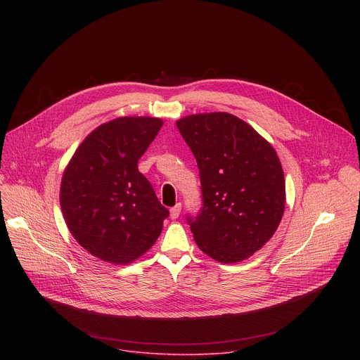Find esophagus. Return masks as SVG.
Listing matches in <instances>:
<instances>
[{
  "label": "esophagus",
  "instance_id": "esophagus-1",
  "mask_svg": "<svg viewBox=\"0 0 360 360\" xmlns=\"http://www.w3.org/2000/svg\"><path fill=\"white\" fill-rule=\"evenodd\" d=\"M181 203H176L175 207H172L171 208V219H176L178 217H179V214H181Z\"/></svg>",
  "mask_w": 360,
  "mask_h": 360
}]
</instances>
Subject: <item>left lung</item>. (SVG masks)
I'll return each mask as SVG.
<instances>
[{
    "mask_svg": "<svg viewBox=\"0 0 360 360\" xmlns=\"http://www.w3.org/2000/svg\"><path fill=\"white\" fill-rule=\"evenodd\" d=\"M199 169L202 207L186 221L200 250L240 262L275 233L285 210V176L275 149L242 120L196 114L176 122Z\"/></svg>",
    "mask_w": 360,
    "mask_h": 360,
    "instance_id": "left-lung-1",
    "label": "left lung"
}]
</instances>
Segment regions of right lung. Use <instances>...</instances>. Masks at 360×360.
I'll return each mask as SVG.
<instances>
[{"label": "right lung", "instance_id": "1", "mask_svg": "<svg viewBox=\"0 0 360 360\" xmlns=\"http://www.w3.org/2000/svg\"><path fill=\"white\" fill-rule=\"evenodd\" d=\"M162 127L160 118L122 117L92 131L75 150L61 182L67 226L96 258L125 265L161 235L169 211L138 160Z\"/></svg>", "mask_w": 360, "mask_h": 360}]
</instances>
